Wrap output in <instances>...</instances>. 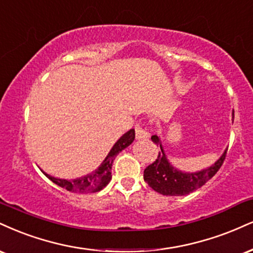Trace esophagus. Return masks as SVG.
Segmentation results:
<instances>
[{
	"mask_svg": "<svg viewBox=\"0 0 253 253\" xmlns=\"http://www.w3.org/2000/svg\"><path fill=\"white\" fill-rule=\"evenodd\" d=\"M150 136V133L147 132V129L145 127H142L141 124H138L135 126V138L138 140L147 139Z\"/></svg>",
	"mask_w": 253,
	"mask_h": 253,
	"instance_id": "esophagus-1",
	"label": "esophagus"
}]
</instances>
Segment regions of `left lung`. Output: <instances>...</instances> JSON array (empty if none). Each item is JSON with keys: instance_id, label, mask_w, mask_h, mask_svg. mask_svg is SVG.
I'll return each instance as SVG.
<instances>
[{"instance_id": "left-lung-1", "label": "left lung", "mask_w": 253, "mask_h": 253, "mask_svg": "<svg viewBox=\"0 0 253 253\" xmlns=\"http://www.w3.org/2000/svg\"><path fill=\"white\" fill-rule=\"evenodd\" d=\"M233 118V113H232ZM152 141L160 146V152L153 164L148 165L144 171V180L148 186L163 196H186L205 185L223 165L227 150L220 158L208 169L198 172H182L175 169L167 159L160 136L152 135Z\"/></svg>"}]
</instances>
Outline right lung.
I'll return each mask as SVG.
<instances>
[{
	"label": "right lung",
	"mask_w": 253,
	"mask_h": 253,
	"mask_svg": "<svg viewBox=\"0 0 253 253\" xmlns=\"http://www.w3.org/2000/svg\"><path fill=\"white\" fill-rule=\"evenodd\" d=\"M135 138V130L129 129L128 132L125 133L120 139L115 142L112 150L109 151L107 157L105 158V160L102 161L101 165H100L95 171H93L89 174H86L80 178L72 179H60L55 178V176H51L42 171V173L47 176L48 179H50L54 184L59 185L60 187L65 188V190L69 191V192L74 193H94L101 191L103 187H106L108 185V182L112 179V165H113V161L115 157L118 156L119 152L125 150L126 147L132 144L133 140Z\"/></svg>",
	"instance_id": "right-lung-1"
}]
</instances>
